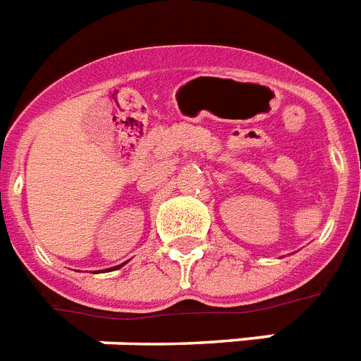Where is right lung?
<instances>
[{"mask_svg": "<svg viewBox=\"0 0 361 361\" xmlns=\"http://www.w3.org/2000/svg\"><path fill=\"white\" fill-rule=\"evenodd\" d=\"M120 268V266H116V269H118Z\"/></svg>", "mask_w": 361, "mask_h": 361, "instance_id": "1", "label": "right lung"}]
</instances>
